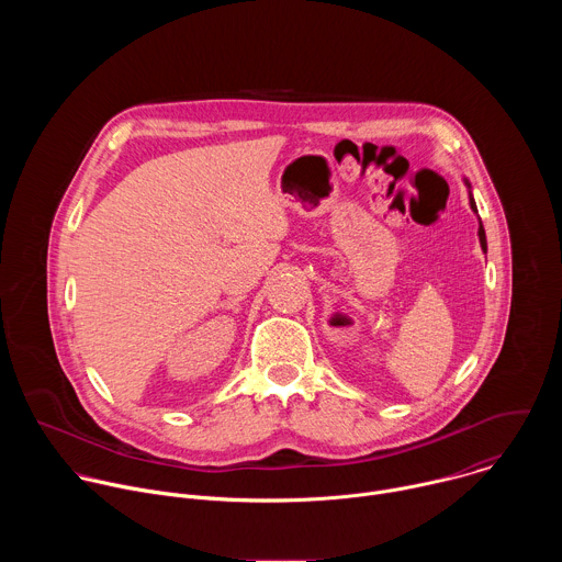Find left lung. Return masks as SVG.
Returning a JSON list of instances; mask_svg holds the SVG:
<instances>
[{
  "instance_id": "8db88e82",
  "label": "left lung",
  "mask_w": 562,
  "mask_h": 562,
  "mask_svg": "<svg viewBox=\"0 0 562 562\" xmlns=\"http://www.w3.org/2000/svg\"><path fill=\"white\" fill-rule=\"evenodd\" d=\"M462 182H464L467 193H469V206L477 215V206H475V200H473V193H471V184H469L467 178H462ZM477 239H480V249L487 254V235H485V228H483V222H480V217H477Z\"/></svg>"
}]
</instances>
